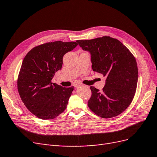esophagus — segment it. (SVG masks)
<instances>
[{"mask_svg":"<svg viewBox=\"0 0 157 157\" xmlns=\"http://www.w3.org/2000/svg\"><path fill=\"white\" fill-rule=\"evenodd\" d=\"M74 87H78V86H81V85H79V84H74Z\"/></svg>","mask_w":157,"mask_h":157,"instance_id":"obj_1","label":"esophagus"}]
</instances>
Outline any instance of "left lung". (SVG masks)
I'll return each mask as SVG.
<instances>
[{
  "instance_id": "1",
  "label": "left lung",
  "mask_w": 157,
  "mask_h": 157,
  "mask_svg": "<svg viewBox=\"0 0 157 157\" xmlns=\"http://www.w3.org/2000/svg\"><path fill=\"white\" fill-rule=\"evenodd\" d=\"M76 42L90 52L92 70L106 78L101 92L90 87L92 95L88 106L102 118L117 116L130 105L137 89L138 68L135 57L120 41L110 36Z\"/></svg>"
}]
</instances>
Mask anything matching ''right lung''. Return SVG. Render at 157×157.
<instances>
[{"mask_svg":"<svg viewBox=\"0 0 157 157\" xmlns=\"http://www.w3.org/2000/svg\"><path fill=\"white\" fill-rule=\"evenodd\" d=\"M78 44L56 41L33 48L25 56L17 80L19 95L26 108L37 117L56 118L66 109L74 86L65 88L51 82L61 70L65 54Z\"/></svg>","mask_w":157,"mask_h":157,"instance_id":"obj_1","label":"right lung"}]
</instances>
